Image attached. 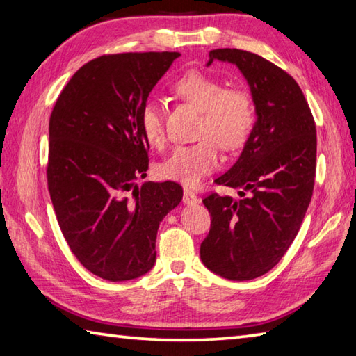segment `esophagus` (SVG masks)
Segmentation results:
<instances>
[{"instance_id":"obj_1","label":"esophagus","mask_w":356,"mask_h":356,"mask_svg":"<svg viewBox=\"0 0 356 356\" xmlns=\"http://www.w3.org/2000/svg\"><path fill=\"white\" fill-rule=\"evenodd\" d=\"M182 200L185 205H195L199 202V197L190 188H184V199Z\"/></svg>"}]
</instances>
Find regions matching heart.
I'll return each instance as SVG.
<instances>
[{
  "label": "heart",
  "instance_id": "heart-1",
  "mask_svg": "<svg viewBox=\"0 0 356 356\" xmlns=\"http://www.w3.org/2000/svg\"><path fill=\"white\" fill-rule=\"evenodd\" d=\"M177 95L202 112L197 143L180 145L171 151L160 174L185 185H197L219 166L216 143L225 151L241 147L255 124V108L250 96L209 74L191 71L176 83ZM140 127L147 143L160 147L165 141L163 116L157 101L147 99L140 111Z\"/></svg>",
  "mask_w": 356,
  "mask_h": 356
}]
</instances>
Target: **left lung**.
<instances>
[{"label":"left lung","instance_id":"left-lung-1","mask_svg":"<svg viewBox=\"0 0 356 356\" xmlns=\"http://www.w3.org/2000/svg\"><path fill=\"white\" fill-rule=\"evenodd\" d=\"M213 60L234 63L248 81L255 124L240 157L215 184L241 199L207 196L210 232L200 260L229 280H252L273 269L294 241L313 196L316 124L300 87L286 71L243 49H213Z\"/></svg>","mask_w":356,"mask_h":356}]
</instances>
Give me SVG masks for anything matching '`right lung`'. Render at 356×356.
Masks as SVG:
<instances>
[{
	"label": "right lung",
	"instance_id": "add662e5",
	"mask_svg": "<svg viewBox=\"0 0 356 356\" xmlns=\"http://www.w3.org/2000/svg\"><path fill=\"white\" fill-rule=\"evenodd\" d=\"M179 53L101 56L76 71L49 118L48 190L77 260L108 282L156 263L160 222L184 196L176 182H145L149 143L140 111Z\"/></svg>",
	"mask_w": 356,
	"mask_h": 356
}]
</instances>
